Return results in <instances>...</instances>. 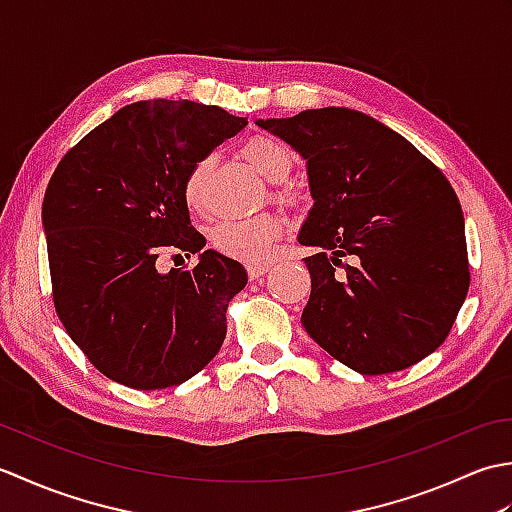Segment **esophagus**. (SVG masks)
<instances>
[{"instance_id":"34e87169","label":"esophagus","mask_w":512,"mask_h":512,"mask_svg":"<svg viewBox=\"0 0 512 512\" xmlns=\"http://www.w3.org/2000/svg\"><path fill=\"white\" fill-rule=\"evenodd\" d=\"M270 270V266L268 264H248L246 266V273H248V277L250 279H259V277H264L266 273Z\"/></svg>"}]
</instances>
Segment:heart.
<instances>
[{
  "label": "heart",
  "instance_id": "b5f03b06",
  "mask_svg": "<svg viewBox=\"0 0 512 512\" xmlns=\"http://www.w3.org/2000/svg\"><path fill=\"white\" fill-rule=\"evenodd\" d=\"M242 156L248 160L264 180L279 184L284 182L292 167H295V156L292 151L277 138L270 136H253L248 138L242 147ZM211 158L204 156L193 162L187 178L182 184L184 204L191 211H200L204 204V184L211 171ZM273 198L279 202H290V191L275 187ZM284 233V220L275 213H262L246 220H222L211 226L209 239L211 246L226 257L242 259V262H262L273 253L275 242Z\"/></svg>",
  "mask_w": 512,
  "mask_h": 512
}]
</instances>
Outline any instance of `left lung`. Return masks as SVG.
<instances>
[{"label":"left lung","instance_id":"obj_1","mask_svg":"<svg viewBox=\"0 0 512 512\" xmlns=\"http://www.w3.org/2000/svg\"><path fill=\"white\" fill-rule=\"evenodd\" d=\"M257 125L299 151L312 209L299 244L312 290L306 332L363 376L436 352L469 292L464 215L444 173L407 138L347 107Z\"/></svg>","mask_w":512,"mask_h":512}]
</instances>
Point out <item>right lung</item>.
Listing matches in <instances>:
<instances>
[{
  "mask_svg": "<svg viewBox=\"0 0 512 512\" xmlns=\"http://www.w3.org/2000/svg\"><path fill=\"white\" fill-rule=\"evenodd\" d=\"M246 127V118L193 101L125 105L79 140L43 198L52 299L63 328L114 383L165 389L220 352L226 308L244 266L204 250L191 270L158 273L167 248L206 246L182 184L193 162Z\"/></svg>",
  "mask_w": 512,
  "mask_h": 512,
  "instance_id": "1",
  "label": "right lung"
}]
</instances>
